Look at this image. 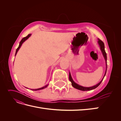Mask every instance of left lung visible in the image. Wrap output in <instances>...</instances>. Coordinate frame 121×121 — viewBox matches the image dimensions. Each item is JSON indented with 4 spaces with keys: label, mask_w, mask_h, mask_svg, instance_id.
I'll return each instance as SVG.
<instances>
[{
    "label": "left lung",
    "mask_w": 121,
    "mask_h": 121,
    "mask_svg": "<svg viewBox=\"0 0 121 121\" xmlns=\"http://www.w3.org/2000/svg\"><path fill=\"white\" fill-rule=\"evenodd\" d=\"M98 43L99 45L100 46V50L102 52V54H103V56L104 58V60H105V63H106V71H105V74H104V77L103 79H102L101 80V81L99 82L97 84H96V85H94L92 87H83L82 86H80L79 85H78V84H77V83H76L74 81H73V80L72 78L71 77V73L70 72H69V81H70L72 83V85L73 86V87H74L75 88H76L77 89H79L80 90H82V91H89V90H93V89H95L96 88H97L99 85H100V83H101L102 81L103 80L104 76L106 74V73H107V53H106L105 52V50H104V43L102 42L101 40H100L99 39H98Z\"/></svg>",
    "instance_id": "left-lung-1"
}]
</instances>
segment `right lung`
Masks as SVG:
<instances>
[{
	"instance_id": "add662e5",
	"label": "right lung",
	"mask_w": 121,
	"mask_h": 121,
	"mask_svg": "<svg viewBox=\"0 0 121 121\" xmlns=\"http://www.w3.org/2000/svg\"><path fill=\"white\" fill-rule=\"evenodd\" d=\"M31 35V34H29L27 36H26V37H24V38H23L21 40V41H20V44H19V47H17V50H16V54H15V56H16V54H17V52H18V50H19V49L20 48V47H21V45H22V44L26 41V40H27L29 37H30V36ZM48 85H46V86H44V87H41V88H38V89H31V90H35V91H36V90H41V89H44V88H46L47 86H48Z\"/></svg>"
}]
</instances>
